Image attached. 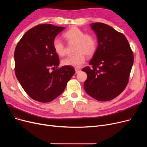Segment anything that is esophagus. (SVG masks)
<instances>
[{
	"instance_id": "obj_1",
	"label": "esophagus",
	"mask_w": 147,
	"mask_h": 147,
	"mask_svg": "<svg viewBox=\"0 0 147 147\" xmlns=\"http://www.w3.org/2000/svg\"><path fill=\"white\" fill-rule=\"evenodd\" d=\"M75 71H76V73H78L80 71V69H79V68H75Z\"/></svg>"
}]
</instances>
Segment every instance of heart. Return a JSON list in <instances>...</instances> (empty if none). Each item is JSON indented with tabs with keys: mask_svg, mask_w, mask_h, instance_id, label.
Returning <instances> with one entry per match:
<instances>
[{
	"mask_svg": "<svg viewBox=\"0 0 147 147\" xmlns=\"http://www.w3.org/2000/svg\"><path fill=\"white\" fill-rule=\"evenodd\" d=\"M63 37L68 43L76 44L74 46L76 53L63 60L62 64L64 65L79 68L85 63V55L91 57L96 51L97 40L95 37L90 34H85L78 27H71L64 33ZM53 47L59 56H64L65 54V44L59 38H55L53 40Z\"/></svg>",
	"mask_w": 147,
	"mask_h": 147,
	"instance_id": "obj_1",
	"label": "heart"
}]
</instances>
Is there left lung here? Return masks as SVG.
<instances>
[{
  "label": "left lung",
  "mask_w": 147,
  "mask_h": 147,
  "mask_svg": "<svg viewBox=\"0 0 147 147\" xmlns=\"http://www.w3.org/2000/svg\"><path fill=\"white\" fill-rule=\"evenodd\" d=\"M90 26L97 36L98 47L89 64L82 69L88 76L84 83L86 93L99 101L119 95L128 83L134 55L126 37L101 22Z\"/></svg>",
  "instance_id": "left-lung-1"
}]
</instances>
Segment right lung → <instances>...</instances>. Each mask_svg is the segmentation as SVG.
I'll return each instance as SVG.
<instances>
[{
	"mask_svg": "<svg viewBox=\"0 0 147 147\" xmlns=\"http://www.w3.org/2000/svg\"><path fill=\"white\" fill-rule=\"evenodd\" d=\"M65 29L50 24L38 25L24 34L15 49V73L23 89L32 99L49 102L64 92L67 82L74 74L73 67L57 68L59 57L53 42Z\"/></svg>",
	"mask_w": 147,
	"mask_h": 147,
	"instance_id": "add662e5",
	"label": "right lung"
}]
</instances>
